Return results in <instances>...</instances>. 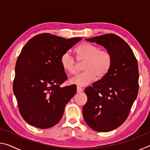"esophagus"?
Returning <instances> with one entry per match:
<instances>
[{
    "label": "esophagus",
    "mask_w": 150,
    "mask_h": 150,
    "mask_svg": "<svg viewBox=\"0 0 150 150\" xmlns=\"http://www.w3.org/2000/svg\"><path fill=\"white\" fill-rule=\"evenodd\" d=\"M83 91V88H81V87H77V93H81V92H82Z\"/></svg>",
    "instance_id": "esophagus-1"
}]
</instances>
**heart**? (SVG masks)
I'll use <instances>...</instances> for the list:
<instances>
[{"label":"heart","mask_w":150,"mask_h":150,"mask_svg":"<svg viewBox=\"0 0 150 150\" xmlns=\"http://www.w3.org/2000/svg\"><path fill=\"white\" fill-rule=\"evenodd\" d=\"M76 57L79 62L85 61L83 69L85 71L71 79V83L86 86L95 80L96 76L103 78L108 74L112 64V57L107 50H99L89 43H83L75 48ZM63 69L69 75L77 71V63L69 52H65L60 58Z\"/></svg>","instance_id":"1"}]
</instances>
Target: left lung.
<instances>
[{
    "mask_svg": "<svg viewBox=\"0 0 150 150\" xmlns=\"http://www.w3.org/2000/svg\"><path fill=\"white\" fill-rule=\"evenodd\" d=\"M86 40L102 45L112 57L108 74L85 88L87 102L83 108L87 125L106 132L124 123L138 96V62L130 47L117 35L104 34Z\"/></svg>",
    "mask_w": 150,
    "mask_h": 150,
    "instance_id": "obj_1",
    "label": "left lung"
}]
</instances>
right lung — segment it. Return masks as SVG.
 <instances>
[{"label": "right lung", "instance_id": "1", "mask_svg": "<svg viewBox=\"0 0 150 150\" xmlns=\"http://www.w3.org/2000/svg\"><path fill=\"white\" fill-rule=\"evenodd\" d=\"M81 40L44 33L35 35L22 48L15 67L13 92L20 115L30 125L50 128L62 119L77 87H60L67 79L60 58Z\"/></svg>", "mask_w": 150, "mask_h": 150}]
</instances>
